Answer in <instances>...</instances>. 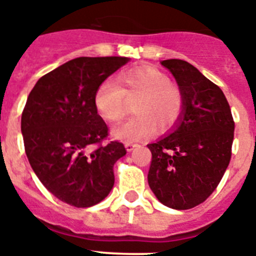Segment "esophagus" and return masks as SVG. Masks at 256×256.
<instances>
[{"mask_svg": "<svg viewBox=\"0 0 256 256\" xmlns=\"http://www.w3.org/2000/svg\"><path fill=\"white\" fill-rule=\"evenodd\" d=\"M137 146H138V144H133V142H126V151H128V152H130V151L134 150Z\"/></svg>", "mask_w": 256, "mask_h": 256, "instance_id": "1", "label": "esophagus"}]
</instances>
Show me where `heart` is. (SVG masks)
<instances>
[{
    "label": "heart",
    "mask_w": 256,
    "mask_h": 256,
    "mask_svg": "<svg viewBox=\"0 0 256 256\" xmlns=\"http://www.w3.org/2000/svg\"><path fill=\"white\" fill-rule=\"evenodd\" d=\"M134 115L114 128L115 138L138 141L158 130H170L184 112V94L170 78L152 66L124 70L112 80H104L96 88L94 105L104 120L119 122L126 112V100H135Z\"/></svg>",
    "instance_id": "1"
}]
</instances>
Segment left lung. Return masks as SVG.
Instances as JSON below:
<instances>
[{
	"instance_id": "left-lung-1",
	"label": "left lung",
	"mask_w": 256,
	"mask_h": 256,
	"mask_svg": "<svg viewBox=\"0 0 256 256\" xmlns=\"http://www.w3.org/2000/svg\"><path fill=\"white\" fill-rule=\"evenodd\" d=\"M184 94V112L168 136L148 144V186L165 206L187 210L218 187L232 155L234 122L220 88L187 61H162Z\"/></svg>"
}]
</instances>
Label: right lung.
Returning a JSON list of instances; mask_svg holds the SVG:
<instances>
[{
    "label": "right lung",
    "mask_w": 256,
    "mask_h": 256,
    "mask_svg": "<svg viewBox=\"0 0 256 256\" xmlns=\"http://www.w3.org/2000/svg\"><path fill=\"white\" fill-rule=\"evenodd\" d=\"M128 58H76L44 74L22 114L26 158L44 186L62 202L90 208L114 186V164L126 154L108 138L94 105L96 88Z\"/></svg>",
    "instance_id": "right-lung-1"
}]
</instances>
